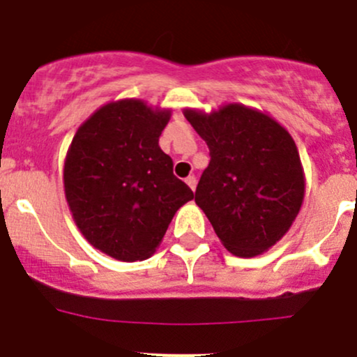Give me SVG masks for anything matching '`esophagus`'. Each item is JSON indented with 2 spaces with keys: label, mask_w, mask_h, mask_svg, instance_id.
<instances>
[{
  "label": "esophagus",
  "mask_w": 357,
  "mask_h": 357,
  "mask_svg": "<svg viewBox=\"0 0 357 357\" xmlns=\"http://www.w3.org/2000/svg\"><path fill=\"white\" fill-rule=\"evenodd\" d=\"M185 181H186V185H188L190 188H192L193 192H195V188H197V178H195V176H188V178H186Z\"/></svg>",
  "instance_id": "34e87169"
}]
</instances>
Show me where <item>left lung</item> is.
Instances as JSON below:
<instances>
[{
	"label": "left lung",
	"instance_id": "left-lung-1",
	"mask_svg": "<svg viewBox=\"0 0 357 357\" xmlns=\"http://www.w3.org/2000/svg\"><path fill=\"white\" fill-rule=\"evenodd\" d=\"M183 114L211 152L197 205L233 255H261L287 235L304 202L294 138L278 121L242 103Z\"/></svg>",
	"mask_w": 357,
	"mask_h": 357
}]
</instances>
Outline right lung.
I'll return each mask as SVG.
<instances>
[{"mask_svg": "<svg viewBox=\"0 0 357 357\" xmlns=\"http://www.w3.org/2000/svg\"><path fill=\"white\" fill-rule=\"evenodd\" d=\"M169 119L171 110L143 100L110 102L79 126L67 150L63 188L75 226L117 261L149 259L193 199L158 146Z\"/></svg>", "mask_w": 357, "mask_h": 357, "instance_id": "obj_1", "label": "right lung"}]
</instances>
